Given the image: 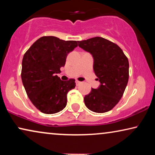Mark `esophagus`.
I'll use <instances>...</instances> for the list:
<instances>
[{"label": "esophagus", "mask_w": 155, "mask_h": 155, "mask_svg": "<svg viewBox=\"0 0 155 155\" xmlns=\"http://www.w3.org/2000/svg\"><path fill=\"white\" fill-rule=\"evenodd\" d=\"M75 83H76V84H77V85H79L80 84H81L82 82H80V81H78V80H76L75 81Z\"/></svg>", "instance_id": "1"}]
</instances>
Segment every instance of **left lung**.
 <instances>
[{"label":"left lung","instance_id":"1","mask_svg":"<svg viewBox=\"0 0 155 155\" xmlns=\"http://www.w3.org/2000/svg\"><path fill=\"white\" fill-rule=\"evenodd\" d=\"M78 46L90 52L94 58L95 75L100 82L84 97V104L96 113H105L118 103L128 82V58L117 44L102 37L79 41Z\"/></svg>","mask_w":155,"mask_h":155}]
</instances>
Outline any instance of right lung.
Listing matches in <instances>:
<instances>
[{"mask_svg": "<svg viewBox=\"0 0 155 155\" xmlns=\"http://www.w3.org/2000/svg\"><path fill=\"white\" fill-rule=\"evenodd\" d=\"M78 41H64L53 36L37 39L23 56L22 84L27 96L40 111L53 114L67 104V94L75 87V80L63 81L56 74L65 64L68 54Z\"/></svg>", "mask_w": 155, "mask_h": 155, "instance_id": "1", "label": "right lung"}]
</instances>
